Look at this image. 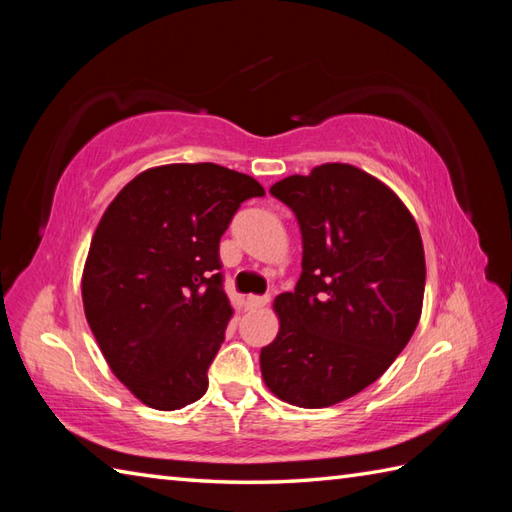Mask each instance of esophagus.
<instances>
[{
  "instance_id": "obj_1",
  "label": "esophagus",
  "mask_w": 512,
  "mask_h": 512,
  "mask_svg": "<svg viewBox=\"0 0 512 512\" xmlns=\"http://www.w3.org/2000/svg\"><path fill=\"white\" fill-rule=\"evenodd\" d=\"M268 301H270V297H268V295H264V297L248 295V297H246V306H248L250 310H255V308H262V306H266Z\"/></svg>"
}]
</instances>
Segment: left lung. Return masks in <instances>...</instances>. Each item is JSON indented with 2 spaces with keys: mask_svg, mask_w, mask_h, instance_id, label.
<instances>
[{
  "mask_svg": "<svg viewBox=\"0 0 512 512\" xmlns=\"http://www.w3.org/2000/svg\"><path fill=\"white\" fill-rule=\"evenodd\" d=\"M295 213L301 277L275 299L277 339L259 365L277 398L303 409L350 398L396 361L420 321L424 248L398 195L343 162L270 187Z\"/></svg>",
  "mask_w": 512,
  "mask_h": 512,
  "instance_id": "left-lung-1",
  "label": "left lung"
}]
</instances>
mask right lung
Listing matches in <instances>:
<instances>
[{"label":"right lung","instance_id":"1","mask_svg":"<svg viewBox=\"0 0 512 512\" xmlns=\"http://www.w3.org/2000/svg\"><path fill=\"white\" fill-rule=\"evenodd\" d=\"M264 187L213 162L147 169L103 213L83 268V308L114 376L151 409L209 387L233 308L220 237Z\"/></svg>","mask_w":512,"mask_h":512}]
</instances>
